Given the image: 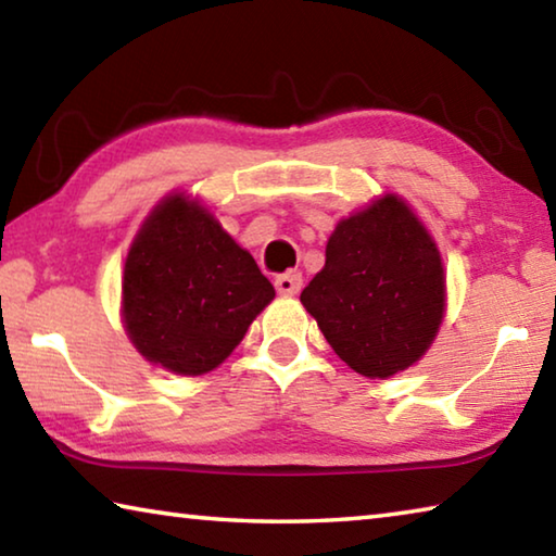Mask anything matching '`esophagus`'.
Listing matches in <instances>:
<instances>
[{
  "label": "esophagus",
  "mask_w": 556,
  "mask_h": 556,
  "mask_svg": "<svg viewBox=\"0 0 556 556\" xmlns=\"http://www.w3.org/2000/svg\"><path fill=\"white\" fill-rule=\"evenodd\" d=\"M301 285H304V279H301L299 271H287V275H279V277L275 279L277 291H279V294H285V296L299 294Z\"/></svg>",
  "instance_id": "esophagus-1"
}]
</instances>
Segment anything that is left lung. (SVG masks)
Segmentation results:
<instances>
[{
  "mask_svg": "<svg viewBox=\"0 0 556 556\" xmlns=\"http://www.w3.org/2000/svg\"><path fill=\"white\" fill-rule=\"evenodd\" d=\"M301 304L355 372L390 378L427 353L444 318L437 244L407 203L388 193L336 225Z\"/></svg>",
  "mask_w": 556,
  "mask_h": 556,
  "instance_id": "left-lung-1",
  "label": "left lung"
}]
</instances>
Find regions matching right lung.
Listing matches in <instances>:
<instances>
[{"label":"right lung","mask_w":556,"mask_h":556,"mask_svg":"<svg viewBox=\"0 0 556 556\" xmlns=\"http://www.w3.org/2000/svg\"><path fill=\"white\" fill-rule=\"evenodd\" d=\"M271 299L275 287L250 252L184 195L156 205L125 262L131 343L176 375L218 368Z\"/></svg>","instance_id":"obj_1"}]
</instances>
